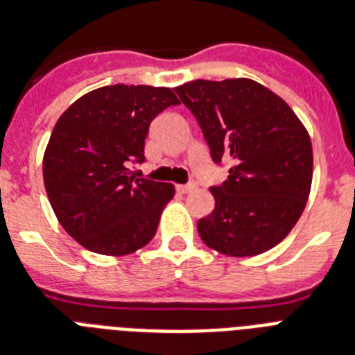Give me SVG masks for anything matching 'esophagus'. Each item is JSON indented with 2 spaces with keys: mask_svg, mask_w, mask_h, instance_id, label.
<instances>
[{
  "mask_svg": "<svg viewBox=\"0 0 355 355\" xmlns=\"http://www.w3.org/2000/svg\"><path fill=\"white\" fill-rule=\"evenodd\" d=\"M196 184L194 183H187V184H178L175 187V190L180 192V194H187V192H190V190H194Z\"/></svg>",
  "mask_w": 355,
  "mask_h": 355,
  "instance_id": "1",
  "label": "esophagus"
}]
</instances>
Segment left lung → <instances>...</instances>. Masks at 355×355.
Returning a JSON list of instances; mask_svg holds the SVG:
<instances>
[{
	"mask_svg": "<svg viewBox=\"0 0 355 355\" xmlns=\"http://www.w3.org/2000/svg\"><path fill=\"white\" fill-rule=\"evenodd\" d=\"M198 119L216 165L228 178L212 187L216 207L198 221L205 245L225 256L270 250L288 236L312 184V143L283 99L247 78L196 79L175 89Z\"/></svg>",
	"mask_w": 355,
	"mask_h": 355,
	"instance_id": "1",
	"label": "left lung"
}]
</instances>
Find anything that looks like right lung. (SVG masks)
<instances>
[{
  "label": "right lung",
  "mask_w": 355,
  "mask_h": 355,
  "mask_svg": "<svg viewBox=\"0 0 355 355\" xmlns=\"http://www.w3.org/2000/svg\"><path fill=\"white\" fill-rule=\"evenodd\" d=\"M171 89L110 85L70 105L52 130L43 180L55 218L85 248L125 256L150 241L174 184L136 178L152 119L178 105Z\"/></svg>",
  "instance_id": "add662e5"
}]
</instances>
